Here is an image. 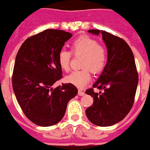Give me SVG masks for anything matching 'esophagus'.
I'll list each match as a JSON object with an SVG mask.
<instances>
[{"label": "esophagus", "instance_id": "obj_1", "mask_svg": "<svg viewBox=\"0 0 150 150\" xmlns=\"http://www.w3.org/2000/svg\"><path fill=\"white\" fill-rule=\"evenodd\" d=\"M77 94L79 95V96H84L85 95V92L83 91H82V90H78V91H77Z\"/></svg>", "mask_w": 150, "mask_h": 150}]
</instances>
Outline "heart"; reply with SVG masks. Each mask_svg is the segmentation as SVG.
<instances>
[{
	"instance_id": "1",
	"label": "heart",
	"mask_w": 150,
	"mask_h": 150,
	"mask_svg": "<svg viewBox=\"0 0 150 150\" xmlns=\"http://www.w3.org/2000/svg\"><path fill=\"white\" fill-rule=\"evenodd\" d=\"M71 51L74 55H82L81 66L82 69L76 70L67 76V82L77 87H85L91 81V70L93 73H100L104 68L107 59V49L104 45L97 43L95 39L82 36L72 44ZM72 54L65 49L60 50L58 56L59 66L64 71L70 67Z\"/></svg>"
}]
</instances>
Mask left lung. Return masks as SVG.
<instances>
[{
	"mask_svg": "<svg viewBox=\"0 0 150 150\" xmlns=\"http://www.w3.org/2000/svg\"><path fill=\"white\" fill-rule=\"evenodd\" d=\"M92 35H102L107 49V62L101 76L92 87L104 91L86 93L93 97V104L86 115L92 124L110 126L128 115L134 104L139 77L132 50L124 40L99 30H90Z\"/></svg>",
	"mask_w": 150,
	"mask_h": 150,
	"instance_id": "obj_1",
	"label": "left lung"
}]
</instances>
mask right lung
<instances>
[{
	"label": "right lung",
	"mask_w": 150,
	"mask_h": 150,
	"mask_svg": "<svg viewBox=\"0 0 150 150\" xmlns=\"http://www.w3.org/2000/svg\"><path fill=\"white\" fill-rule=\"evenodd\" d=\"M72 36L66 31L46 30L28 38L17 53L12 87L24 114L35 125L59 123L68 101L77 94L71 83L52 87L62 78L59 53Z\"/></svg>",
	"instance_id": "obj_1"
}]
</instances>
